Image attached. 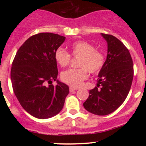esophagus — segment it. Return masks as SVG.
<instances>
[{"instance_id":"obj_1","label":"esophagus","mask_w":146,"mask_h":146,"mask_svg":"<svg viewBox=\"0 0 146 146\" xmlns=\"http://www.w3.org/2000/svg\"><path fill=\"white\" fill-rule=\"evenodd\" d=\"M69 90H70V92H75L76 90H77L78 89H77V88H73V87H70Z\"/></svg>"}]
</instances>
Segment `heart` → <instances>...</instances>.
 <instances>
[{
    "label": "heart",
    "mask_w": 146,
    "mask_h": 146,
    "mask_svg": "<svg viewBox=\"0 0 146 146\" xmlns=\"http://www.w3.org/2000/svg\"><path fill=\"white\" fill-rule=\"evenodd\" d=\"M70 54L79 57L78 68H70L61 73V80L73 87H79L88 77V70L92 74L101 71L106 62V56L103 51L85 41H77L70 45ZM70 54L66 50L59 48L54 54L55 60L61 67H66L70 64Z\"/></svg>",
    "instance_id": "heart-1"
}]
</instances>
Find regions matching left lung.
Wrapping results in <instances>:
<instances>
[{"mask_svg":"<svg viewBox=\"0 0 146 146\" xmlns=\"http://www.w3.org/2000/svg\"><path fill=\"white\" fill-rule=\"evenodd\" d=\"M107 42L105 64L98 74V84L83 103L85 110L99 116L110 114L124 102L131 87L133 66L125 45L114 36L101 33Z\"/></svg>","mask_w":146,"mask_h":146,"instance_id":"obj_1","label":"left lung"}]
</instances>
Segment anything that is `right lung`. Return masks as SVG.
<instances>
[{
  "mask_svg": "<svg viewBox=\"0 0 146 146\" xmlns=\"http://www.w3.org/2000/svg\"><path fill=\"white\" fill-rule=\"evenodd\" d=\"M66 37L49 32L30 36L17 51L10 78L14 93L25 110L38 119H48L61 111L69 88L57 80L56 51ZM56 81L57 85H52Z\"/></svg>",
  "mask_w": 146,
  "mask_h": 146,
  "instance_id": "1",
  "label": "right lung"
}]
</instances>
